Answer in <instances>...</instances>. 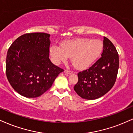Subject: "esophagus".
Listing matches in <instances>:
<instances>
[{
  "instance_id": "34e87169",
  "label": "esophagus",
  "mask_w": 133,
  "mask_h": 133,
  "mask_svg": "<svg viewBox=\"0 0 133 133\" xmlns=\"http://www.w3.org/2000/svg\"><path fill=\"white\" fill-rule=\"evenodd\" d=\"M64 72L67 74H72V71H69V70H65Z\"/></svg>"
}]
</instances>
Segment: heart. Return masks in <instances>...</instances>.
I'll list each match as a JSON object with an SVG mask.
<instances>
[{
  "instance_id": "heart-1",
  "label": "heart",
  "mask_w": 133,
  "mask_h": 133,
  "mask_svg": "<svg viewBox=\"0 0 133 133\" xmlns=\"http://www.w3.org/2000/svg\"><path fill=\"white\" fill-rule=\"evenodd\" d=\"M102 49L103 43L99 39L77 38L63 41L61 48L56 45L51 46L49 53L55 64L65 62L68 57H71L76 68L84 69L90 67L98 58Z\"/></svg>"
}]
</instances>
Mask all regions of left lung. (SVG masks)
I'll return each instance as SVG.
<instances>
[{"label": "left lung", "mask_w": 133, "mask_h": 133, "mask_svg": "<svg viewBox=\"0 0 133 133\" xmlns=\"http://www.w3.org/2000/svg\"><path fill=\"white\" fill-rule=\"evenodd\" d=\"M102 57L87 69L77 74L76 92L87 100H95L106 94L114 85L119 68V56L112 42L103 38Z\"/></svg>", "instance_id": "left-lung-1"}]
</instances>
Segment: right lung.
I'll return each mask as SVG.
<instances>
[{"label":"right lung","mask_w":133,"mask_h":133,"mask_svg":"<svg viewBox=\"0 0 133 133\" xmlns=\"http://www.w3.org/2000/svg\"><path fill=\"white\" fill-rule=\"evenodd\" d=\"M49 36L46 33H26L8 49L6 76L13 89L23 97L41 96L64 71L49 59Z\"/></svg>","instance_id":"add662e5"}]
</instances>
